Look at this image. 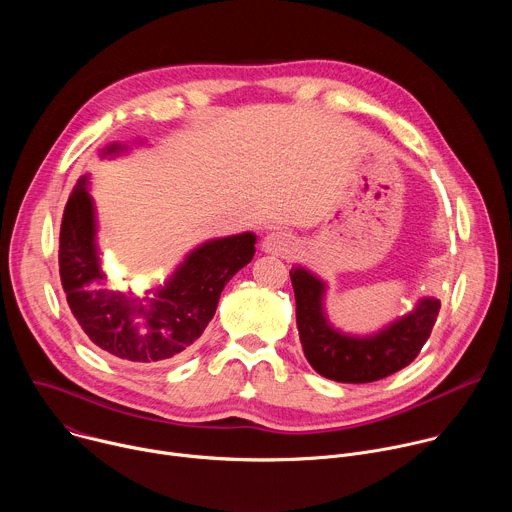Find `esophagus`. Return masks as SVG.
Segmentation results:
<instances>
[{
  "mask_svg": "<svg viewBox=\"0 0 512 512\" xmlns=\"http://www.w3.org/2000/svg\"><path fill=\"white\" fill-rule=\"evenodd\" d=\"M294 237L285 231H273L263 239V251L275 257H289L294 253Z\"/></svg>",
  "mask_w": 512,
  "mask_h": 512,
  "instance_id": "obj_1",
  "label": "esophagus"
}]
</instances>
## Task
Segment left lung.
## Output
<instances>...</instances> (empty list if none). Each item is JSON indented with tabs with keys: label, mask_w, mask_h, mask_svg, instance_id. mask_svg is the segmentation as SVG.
I'll list each match as a JSON object with an SVG mask.
<instances>
[{
	"label": "left lung",
	"mask_w": 512,
	"mask_h": 512,
	"mask_svg": "<svg viewBox=\"0 0 512 512\" xmlns=\"http://www.w3.org/2000/svg\"><path fill=\"white\" fill-rule=\"evenodd\" d=\"M296 294V322L312 369L336 383H373L415 360L440 314V300L417 306L371 336H350L332 328L324 314L326 283L304 267L289 271Z\"/></svg>",
	"instance_id": "8db88e82"
}]
</instances>
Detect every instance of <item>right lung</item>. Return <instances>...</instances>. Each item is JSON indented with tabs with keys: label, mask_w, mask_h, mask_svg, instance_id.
Instances as JSON below:
<instances>
[{
	"label": "right lung",
	"mask_w": 512,
	"mask_h": 512,
	"mask_svg": "<svg viewBox=\"0 0 512 512\" xmlns=\"http://www.w3.org/2000/svg\"><path fill=\"white\" fill-rule=\"evenodd\" d=\"M125 148L109 145L103 156ZM95 206L83 176L64 206L58 269L68 308L83 332L113 358L164 364L186 354L212 320L221 291L255 255L257 237L241 233L196 247L154 298L107 285L97 249Z\"/></svg>",
	"instance_id": "obj_1"
}]
</instances>
